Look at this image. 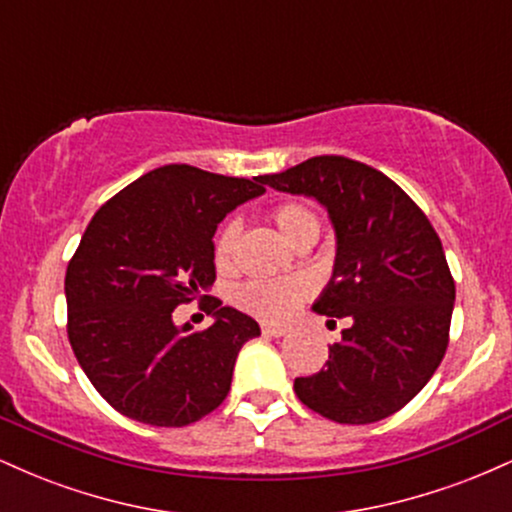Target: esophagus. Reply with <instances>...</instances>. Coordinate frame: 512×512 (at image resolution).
Instances as JSON below:
<instances>
[{
  "instance_id": "obj_1",
  "label": "esophagus",
  "mask_w": 512,
  "mask_h": 512,
  "mask_svg": "<svg viewBox=\"0 0 512 512\" xmlns=\"http://www.w3.org/2000/svg\"><path fill=\"white\" fill-rule=\"evenodd\" d=\"M262 334H264V337L279 339V337H286V334H289V327H284V325H262Z\"/></svg>"
}]
</instances>
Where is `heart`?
Instances as JSON below:
<instances>
[{
    "label": "heart",
    "instance_id": "b5f03b06",
    "mask_svg": "<svg viewBox=\"0 0 512 512\" xmlns=\"http://www.w3.org/2000/svg\"><path fill=\"white\" fill-rule=\"evenodd\" d=\"M272 219L286 240L293 245L298 240L315 236L320 233V216L315 209H310L303 202H281L274 207ZM240 238V223L236 219L223 223V228L216 236L214 243V260L219 269H228L233 264L236 255V245ZM313 293V281L305 276H284V279H255L243 284L236 291V301L243 310L262 317V320H286L296 313V308L305 298Z\"/></svg>",
    "mask_w": 512,
    "mask_h": 512
}]
</instances>
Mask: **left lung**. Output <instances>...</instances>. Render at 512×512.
<instances>
[{
	"mask_svg": "<svg viewBox=\"0 0 512 512\" xmlns=\"http://www.w3.org/2000/svg\"><path fill=\"white\" fill-rule=\"evenodd\" d=\"M262 185L313 197L330 214L337 257L313 310L349 317L320 373L296 378L308 409L373 424L411 402L448 349L455 281L438 233L397 182L344 156H315Z\"/></svg>",
	"mask_w": 512,
	"mask_h": 512,
	"instance_id": "1",
	"label": "left lung"
}]
</instances>
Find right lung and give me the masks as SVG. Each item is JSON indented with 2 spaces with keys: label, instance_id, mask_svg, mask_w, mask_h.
Returning a JSON list of instances; mask_svg holds the SVG:
<instances>
[{
  "label": "right lung",
  "instance_id": "right-lung-1",
  "mask_svg": "<svg viewBox=\"0 0 512 512\" xmlns=\"http://www.w3.org/2000/svg\"><path fill=\"white\" fill-rule=\"evenodd\" d=\"M264 192L185 163L151 170L96 211L64 276L67 334L110 407L151 426H187L231 390L238 351L260 325L209 298L214 325L190 332L173 310L216 279L214 233Z\"/></svg>",
  "mask_w": 512,
  "mask_h": 512
}]
</instances>
